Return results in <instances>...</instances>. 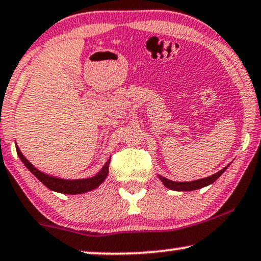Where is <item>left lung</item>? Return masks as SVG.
Returning a JSON list of instances; mask_svg holds the SVG:
<instances>
[{
	"label": "left lung",
	"instance_id": "obj_1",
	"mask_svg": "<svg viewBox=\"0 0 261 261\" xmlns=\"http://www.w3.org/2000/svg\"><path fill=\"white\" fill-rule=\"evenodd\" d=\"M227 168H228V165L225 166L222 170L216 172V174L212 175V176L200 178V180L188 181V182L171 181V180H169V178L162 176V175H159V174L156 175V176L159 177V180H161L163 184H164V186L166 188H169V190H172V191H194V190H199V188H203L205 186H209V185H212L213 182H215L219 177L221 176L222 174H224L225 170Z\"/></svg>",
	"mask_w": 261,
	"mask_h": 261
}]
</instances>
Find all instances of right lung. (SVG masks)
<instances>
[{"mask_svg": "<svg viewBox=\"0 0 261 261\" xmlns=\"http://www.w3.org/2000/svg\"><path fill=\"white\" fill-rule=\"evenodd\" d=\"M15 148H17L18 156L20 158V161L23 162V164L27 166L28 170H30L31 174H34L36 176L37 180L42 182L48 190L55 191V192L63 193V194H81L90 192V191L96 190L97 187H99V185L103 184V181L106 180L108 176V168L109 163H111V158L107 161L105 165L102 166V169L97 172L95 176L87 177V178H62L53 176V175H48L46 172L40 171L39 169H36L31 163L28 161L27 158L23 155V153L20 152L18 144H15Z\"/></svg>", "mask_w": 261, "mask_h": 261, "instance_id": "1", "label": "right lung"}]
</instances>
